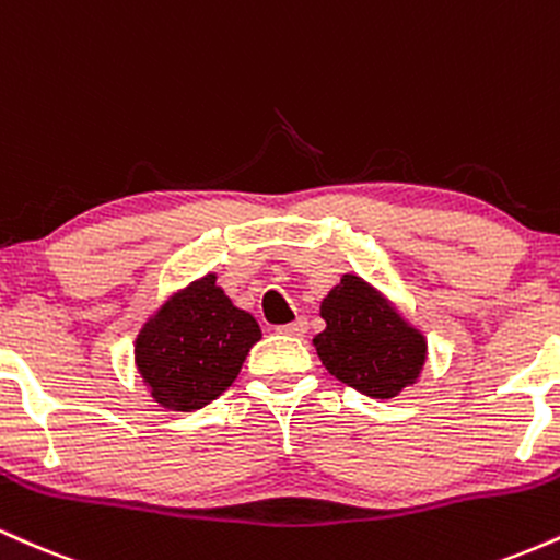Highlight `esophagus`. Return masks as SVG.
<instances>
[{
  "mask_svg": "<svg viewBox=\"0 0 560 560\" xmlns=\"http://www.w3.org/2000/svg\"><path fill=\"white\" fill-rule=\"evenodd\" d=\"M276 331L287 334V337H302V334L307 331V320L305 318H298V320H292V324L279 326V329H276Z\"/></svg>",
  "mask_w": 560,
  "mask_h": 560,
  "instance_id": "34e87169",
  "label": "esophagus"
}]
</instances>
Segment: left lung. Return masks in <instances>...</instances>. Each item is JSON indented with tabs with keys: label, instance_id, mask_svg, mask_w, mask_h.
<instances>
[{
	"label": "left lung",
	"instance_id": "1",
	"mask_svg": "<svg viewBox=\"0 0 560 560\" xmlns=\"http://www.w3.org/2000/svg\"><path fill=\"white\" fill-rule=\"evenodd\" d=\"M318 313L326 329L313 337V347L339 382L376 400H392L421 378L427 334L363 276L342 273Z\"/></svg>",
	"mask_w": 560,
	"mask_h": 560
}]
</instances>
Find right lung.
<instances>
[{
  "label": "right lung",
  "mask_w": 560,
  "mask_h": 560,
  "mask_svg": "<svg viewBox=\"0 0 560 560\" xmlns=\"http://www.w3.org/2000/svg\"><path fill=\"white\" fill-rule=\"evenodd\" d=\"M260 337L255 316L236 307L210 271L147 316L133 342V365L160 408L191 413L234 384Z\"/></svg>",
  "instance_id": "obj_1"
}]
</instances>
